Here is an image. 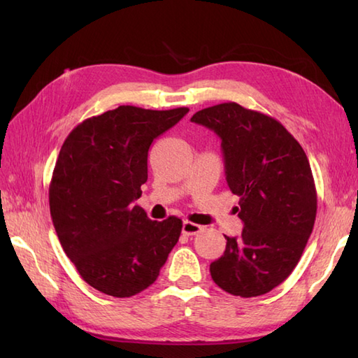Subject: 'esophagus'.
<instances>
[{
	"label": "esophagus",
	"instance_id": "34e87169",
	"mask_svg": "<svg viewBox=\"0 0 358 358\" xmlns=\"http://www.w3.org/2000/svg\"><path fill=\"white\" fill-rule=\"evenodd\" d=\"M201 231H203V226L189 222V220H185V222H183V234L196 235V234H200Z\"/></svg>",
	"mask_w": 358,
	"mask_h": 358
}]
</instances>
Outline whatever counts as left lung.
<instances>
[{
	"label": "left lung",
	"instance_id": "left-lung-1",
	"mask_svg": "<svg viewBox=\"0 0 358 358\" xmlns=\"http://www.w3.org/2000/svg\"><path fill=\"white\" fill-rule=\"evenodd\" d=\"M191 121L222 138L227 186L240 196L245 223L226 237L224 254L210 263L223 291L250 299L283 283L300 262L317 215V191L305 150L286 127L237 103L201 109Z\"/></svg>",
	"mask_w": 358,
	"mask_h": 358
}]
</instances>
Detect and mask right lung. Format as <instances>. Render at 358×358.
Masks as SVG:
<instances>
[{"instance_id":"add662e5","label":"right lung","mask_w":358,"mask_h":358,"mask_svg":"<svg viewBox=\"0 0 358 358\" xmlns=\"http://www.w3.org/2000/svg\"><path fill=\"white\" fill-rule=\"evenodd\" d=\"M187 108L120 106L83 121L67 135L49 185L53 226L87 285L126 299L157 280L183 222H154L134 201L148 180L152 141Z\"/></svg>"}]
</instances>
